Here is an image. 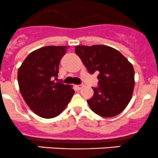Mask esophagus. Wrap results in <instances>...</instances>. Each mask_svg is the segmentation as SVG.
Returning <instances> with one entry per match:
<instances>
[{"instance_id":"34e87169","label":"esophagus","mask_w":158,"mask_h":158,"mask_svg":"<svg viewBox=\"0 0 158 158\" xmlns=\"http://www.w3.org/2000/svg\"><path fill=\"white\" fill-rule=\"evenodd\" d=\"M75 87H76V88L77 89V90H81V89L83 87V86L82 85H76Z\"/></svg>"}]
</instances>
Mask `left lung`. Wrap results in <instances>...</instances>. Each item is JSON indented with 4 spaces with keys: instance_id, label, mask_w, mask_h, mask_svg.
<instances>
[{
    "instance_id": "8db88e82",
    "label": "left lung",
    "mask_w": 158,
    "mask_h": 158,
    "mask_svg": "<svg viewBox=\"0 0 158 158\" xmlns=\"http://www.w3.org/2000/svg\"><path fill=\"white\" fill-rule=\"evenodd\" d=\"M75 53L90 74L98 71L99 87L87 100L97 114L111 118L123 111L132 98L134 70L121 52L107 45L75 47Z\"/></svg>"
}]
</instances>
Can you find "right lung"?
<instances>
[{
    "label": "right lung",
    "mask_w": 158,
    "mask_h": 158,
    "mask_svg": "<svg viewBox=\"0 0 158 158\" xmlns=\"http://www.w3.org/2000/svg\"><path fill=\"white\" fill-rule=\"evenodd\" d=\"M67 46H46L26 57L18 71L20 91L28 107L44 118L58 116L74 94L72 86L54 82Z\"/></svg>",
    "instance_id": "obj_1"
}]
</instances>
